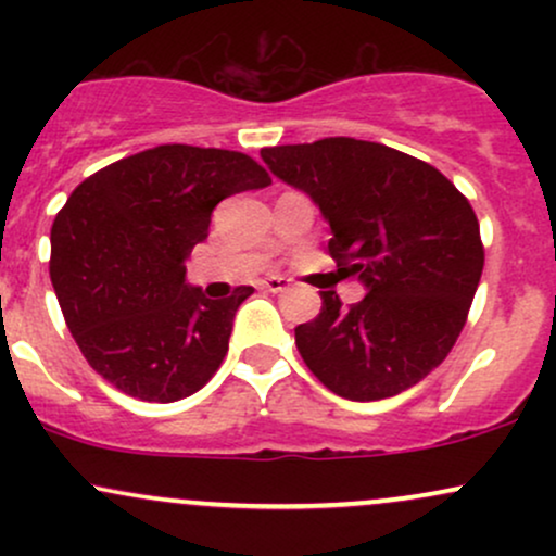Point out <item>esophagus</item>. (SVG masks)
<instances>
[{"mask_svg": "<svg viewBox=\"0 0 556 556\" xmlns=\"http://www.w3.org/2000/svg\"><path fill=\"white\" fill-rule=\"evenodd\" d=\"M261 285H264V290H269V292L290 290V279H285V277H266Z\"/></svg>", "mask_w": 556, "mask_h": 556, "instance_id": "esophagus-1", "label": "esophagus"}]
</instances>
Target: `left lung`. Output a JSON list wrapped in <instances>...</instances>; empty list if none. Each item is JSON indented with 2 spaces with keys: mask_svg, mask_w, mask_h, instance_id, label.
I'll use <instances>...</instances> for the list:
<instances>
[{
  "mask_svg": "<svg viewBox=\"0 0 556 556\" xmlns=\"http://www.w3.org/2000/svg\"><path fill=\"white\" fill-rule=\"evenodd\" d=\"M271 175L311 195L331 227L337 271L366 287L361 303L321 292V314L300 324L305 366L344 400L394 397L446 358L483 271L468 198L439 169L355 138L261 149Z\"/></svg>",
  "mask_w": 556,
  "mask_h": 556,
  "instance_id": "left-lung-1",
  "label": "left lung"
}]
</instances>
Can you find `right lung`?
<instances>
[{"mask_svg":"<svg viewBox=\"0 0 556 556\" xmlns=\"http://www.w3.org/2000/svg\"><path fill=\"white\" fill-rule=\"evenodd\" d=\"M271 185L240 151L156 146L83 180L52 225L49 274L80 353L130 397L175 402L225 361L253 287L208 300L185 261L208 238L216 203Z\"/></svg>","mask_w":556,"mask_h":556,"instance_id":"right-lung-1","label":"right lung"}]
</instances>
